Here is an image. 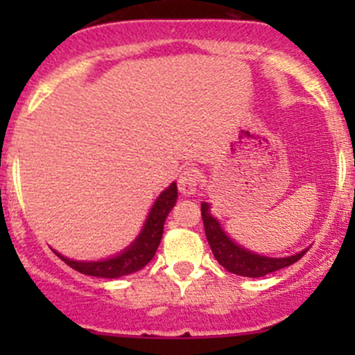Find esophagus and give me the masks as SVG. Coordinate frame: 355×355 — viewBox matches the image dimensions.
Segmentation results:
<instances>
[{
  "label": "esophagus",
  "mask_w": 355,
  "mask_h": 355,
  "mask_svg": "<svg viewBox=\"0 0 355 355\" xmlns=\"http://www.w3.org/2000/svg\"><path fill=\"white\" fill-rule=\"evenodd\" d=\"M199 185V173L194 168H185L180 175H178V191L184 196L196 194Z\"/></svg>",
  "instance_id": "obj_1"
}]
</instances>
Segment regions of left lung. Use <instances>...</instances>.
Returning a JSON list of instances; mask_svg holds the SVG:
<instances>
[{
	"instance_id": "1",
	"label": "left lung",
	"mask_w": 355,
	"mask_h": 355,
	"mask_svg": "<svg viewBox=\"0 0 355 355\" xmlns=\"http://www.w3.org/2000/svg\"><path fill=\"white\" fill-rule=\"evenodd\" d=\"M200 216H202L204 232H206V239L209 242L211 250H213L214 257L218 263L228 270L230 273L239 275V277H249V278H259L264 275H270L273 271L287 268L290 264L297 263L307 249L300 250L299 254L287 257H268L261 256V254L250 252L245 247L235 244L225 230L221 228L220 221L209 213V204L200 202Z\"/></svg>"
}]
</instances>
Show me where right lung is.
Listing matches in <instances>:
<instances>
[{
  "instance_id": "right-lung-1",
  "label": "right lung",
  "mask_w": 355,
  "mask_h": 355,
  "mask_svg": "<svg viewBox=\"0 0 355 355\" xmlns=\"http://www.w3.org/2000/svg\"><path fill=\"white\" fill-rule=\"evenodd\" d=\"M177 184L173 182L170 187H166L157 196L139 237L127 249L121 250L118 256L103 261H75L68 259V257L56 252V250L55 254L60 259L65 261L68 266L77 270L78 273L89 275V277L120 278L125 277V275L135 273V271L142 270L155 257L157 245H159L161 237H163L164 220H166L168 213L177 202Z\"/></svg>"
}]
</instances>
